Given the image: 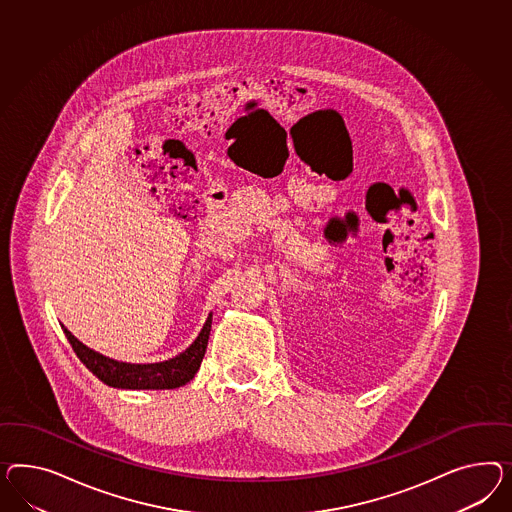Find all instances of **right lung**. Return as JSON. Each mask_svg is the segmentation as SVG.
<instances>
[{"instance_id": "add662e5", "label": "right lung", "mask_w": 512, "mask_h": 512, "mask_svg": "<svg viewBox=\"0 0 512 512\" xmlns=\"http://www.w3.org/2000/svg\"><path fill=\"white\" fill-rule=\"evenodd\" d=\"M210 326H212V317L207 318L203 330L197 335L194 343L177 358L160 361V363H147V365L110 360L80 343L65 326H63V332L83 365L104 384L121 387V389H175L188 384L197 373L203 356L207 352Z\"/></svg>"}]
</instances>
